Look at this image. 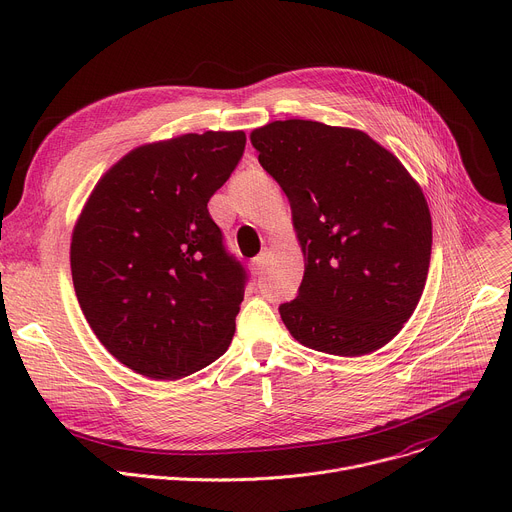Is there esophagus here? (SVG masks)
Here are the masks:
<instances>
[{"label":"esophagus","instance_id":"obj_1","mask_svg":"<svg viewBox=\"0 0 512 512\" xmlns=\"http://www.w3.org/2000/svg\"><path fill=\"white\" fill-rule=\"evenodd\" d=\"M265 265H267V255L265 253H261V255H257L253 261H251V273L253 275H261L263 273V269H265Z\"/></svg>","mask_w":512,"mask_h":512}]
</instances>
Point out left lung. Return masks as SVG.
Here are the masks:
<instances>
[{
    "mask_svg": "<svg viewBox=\"0 0 512 512\" xmlns=\"http://www.w3.org/2000/svg\"><path fill=\"white\" fill-rule=\"evenodd\" d=\"M285 192L306 269L279 306L300 344L336 356L391 342L423 294L431 214L417 180L367 133L285 119L249 135Z\"/></svg>",
    "mask_w": 512,
    "mask_h": 512,
    "instance_id": "1",
    "label": "left lung"
}]
</instances>
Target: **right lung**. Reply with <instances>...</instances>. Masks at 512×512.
<instances>
[{
    "mask_svg": "<svg viewBox=\"0 0 512 512\" xmlns=\"http://www.w3.org/2000/svg\"><path fill=\"white\" fill-rule=\"evenodd\" d=\"M245 141V131H204L139 145L99 178L72 229L81 310L99 342L143 377H188L233 340L245 273L206 204Z\"/></svg>",
    "mask_w": 512,
    "mask_h": 512,
    "instance_id": "obj_1",
    "label": "right lung"
}]
</instances>
